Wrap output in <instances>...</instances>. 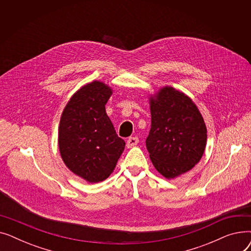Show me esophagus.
<instances>
[{"label": "esophagus", "instance_id": "1", "mask_svg": "<svg viewBox=\"0 0 251 251\" xmlns=\"http://www.w3.org/2000/svg\"><path fill=\"white\" fill-rule=\"evenodd\" d=\"M138 137H132V136H131V137H129L128 139H127V142H126V146H127V148L128 149H130V148H133V147H135L136 146V144L138 143Z\"/></svg>", "mask_w": 251, "mask_h": 251}]
</instances>
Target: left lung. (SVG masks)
<instances>
[{"label":"left lung","instance_id":"left-lung-1","mask_svg":"<svg viewBox=\"0 0 251 251\" xmlns=\"http://www.w3.org/2000/svg\"><path fill=\"white\" fill-rule=\"evenodd\" d=\"M151 125L146 140L157 172L171 179L191 170L201 159L206 127L195 103L171 86L150 100Z\"/></svg>","mask_w":251,"mask_h":251}]
</instances>
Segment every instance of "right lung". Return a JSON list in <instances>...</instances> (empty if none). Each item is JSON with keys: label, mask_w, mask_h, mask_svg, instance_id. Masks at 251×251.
I'll list each match as a JSON object with an SVG mask.
<instances>
[{"label": "right lung", "mask_w": 251, "mask_h": 251, "mask_svg": "<svg viewBox=\"0 0 251 251\" xmlns=\"http://www.w3.org/2000/svg\"><path fill=\"white\" fill-rule=\"evenodd\" d=\"M111 95L112 89L104 83H88L75 92L61 116L62 159L75 175L90 183L111 175L125 148L105 113Z\"/></svg>", "instance_id": "add662e5"}]
</instances>
